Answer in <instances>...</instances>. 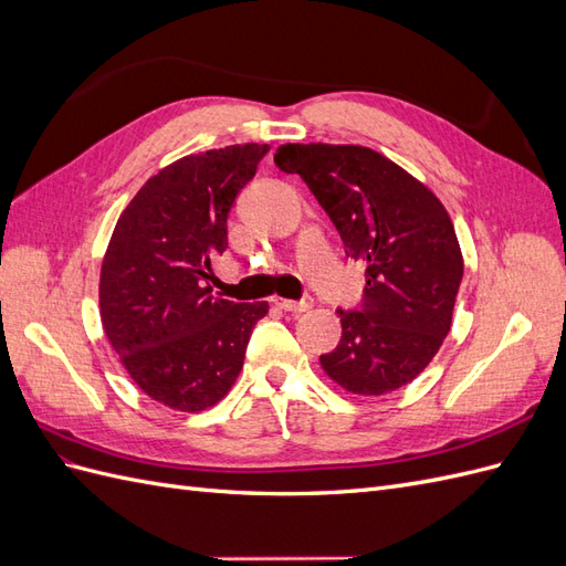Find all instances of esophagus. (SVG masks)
Instances as JSON below:
<instances>
[{
    "instance_id": "1",
    "label": "esophagus",
    "mask_w": 566,
    "mask_h": 566,
    "mask_svg": "<svg viewBox=\"0 0 566 566\" xmlns=\"http://www.w3.org/2000/svg\"><path fill=\"white\" fill-rule=\"evenodd\" d=\"M273 302H276V306H279V310H283V312L302 314V312H306V310H312L314 297H312V295H304L302 300H273Z\"/></svg>"
}]
</instances>
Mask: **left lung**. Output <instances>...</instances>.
Listing matches in <instances>:
<instances>
[{"label":"left lung","instance_id":"obj_1","mask_svg":"<svg viewBox=\"0 0 566 566\" xmlns=\"http://www.w3.org/2000/svg\"><path fill=\"white\" fill-rule=\"evenodd\" d=\"M273 163L300 175L366 264L356 310H337L342 337L321 366L352 394L378 397L424 370L451 331L462 254L449 212L430 188L364 146L285 144Z\"/></svg>","mask_w":566,"mask_h":566}]
</instances>
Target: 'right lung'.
I'll return each mask as SVG.
<instances>
[{
  "label": "right lung",
  "instance_id": "obj_1",
  "mask_svg": "<svg viewBox=\"0 0 566 566\" xmlns=\"http://www.w3.org/2000/svg\"><path fill=\"white\" fill-rule=\"evenodd\" d=\"M271 146L186 156L144 184L119 214L101 266V321L132 380L175 410L214 406L235 382L266 302L212 293L227 219Z\"/></svg>",
  "mask_w": 566,
  "mask_h": 566
}]
</instances>
